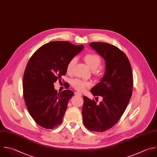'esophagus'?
Listing matches in <instances>:
<instances>
[{
    "mask_svg": "<svg viewBox=\"0 0 157 157\" xmlns=\"http://www.w3.org/2000/svg\"><path fill=\"white\" fill-rule=\"evenodd\" d=\"M75 94L76 95V96H82V93H80V92H78V91H76V92H75Z\"/></svg>",
    "mask_w": 157,
    "mask_h": 157,
    "instance_id": "esophagus-1",
    "label": "esophagus"
}]
</instances>
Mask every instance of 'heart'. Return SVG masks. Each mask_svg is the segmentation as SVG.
<instances>
[{
  "mask_svg": "<svg viewBox=\"0 0 157 157\" xmlns=\"http://www.w3.org/2000/svg\"><path fill=\"white\" fill-rule=\"evenodd\" d=\"M84 59L87 64V65L89 66V67L95 71V73L100 75H101V69H98V68L101 66V59L99 57V55L95 53H87L84 56ZM77 62L76 58H72L68 63L67 67H66V71L69 74L72 73L73 68ZM91 83L86 81L81 80L79 79H75L72 82V86L77 90L78 91H83L86 89V88L90 86Z\"/></svg>",
  "mask_w": 157,
  "mask_h": 157,
  "instance_id": "heart-1",
  "label": "heart"
}]
</instances>
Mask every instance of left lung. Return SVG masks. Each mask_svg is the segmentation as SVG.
Segmentation results:
<instances>
[{
	"mask_svg": "<svg viewBox=\"0 0 157 157\" xmlns=\"http://www.w3.org/2000/svg\"><path fill=\"white\" fill-rule=\"evenodd\" d=\"M90 46L104 59L105 71L91 90L93 96H102V101L96 104L83 97V121L89 130L103 132L118 121L127 107L132 91V69L128 57L118 47L104 42H92Z\"/></svg>",
	"mask_w": 157,
	"mask_h": 157,
	"instance_id": "1",
	"label": "left lung"
}]
</instances>
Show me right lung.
<instances>
[{
  "mask_svg": "<svg viewBox=\"0 0 157 157\" xmlns=\"http://www.w3.org/2000/svg\"><path fill=\"white\" fill-rule=\"evenodd\" d=\"M83 47L53 41L42 45L29 59L23 80V96L29 114L40 126L53 129L63 122L74 92L58 93L54 83L65 75L69 61Z\"/></svg>",
  "mask_w": 157,
  "mask_h": 157,
  "instance_id": "1",
  "label": "right lung"
}]
</instances>
